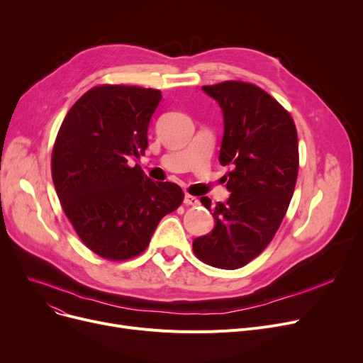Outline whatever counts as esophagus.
Segmentation results:
<instances>
[{"mask_svg":"<svg viewBox=\"0 0 363 363\" xmlns=\"http://www.w3.org/2000/svg\"><path fill=\"white\" fill-rule=\"evenodd\" d=\"M199 203H200L199 199L194 197V196H189V194H185V196H184V204H185V206H197Z\"/></svg>","mask_w":363,"mask_h":363,"instance_id":"1","label":"esophagus"}]
</instances>
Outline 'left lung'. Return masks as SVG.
I'll use <instances>...</instances> for the list:
<instances>
[{
	"label": "left lung",
	"mask_w": 363,
	"mask_h": 363,
	"mask_svg": "<svg viewBox=\"0 0 363 363\" xmlns=\"http://www.w3.org/2000/svg\"><path fill=\"white\" fill-rule=\"evenodd\" d=\"M223 114L219 162L230 197L212 207L215 228L193 242L196 256L220 269H238L271 242L287 212L298 172L297 130L290 113L256 85L226 81L203 86Z\"/></svg>",
	"instance_id": "8db88e82"
}]
</instances>
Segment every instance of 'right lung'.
I'll return each instance as SVG.
<instances>
[{
    "instance_id": "add662e5",
    "label": "right lung",
    "mask_w": 363,
    "mask_h": 363,
    "mask_svg": "<svg viewBox=\"0 0 363 363\" xmlns=\"http://www.w3.org/2000/svg\"><path fill=\"white\" fill-rule=\"evenodd\" d=\"M160 100L159 89L95 86L72 106L55 138V193L76 234L101 257L141 255L162 218L184 200L177 184L152 181L129 163L148 147Z\"/></svg>"
}]
</instances>
